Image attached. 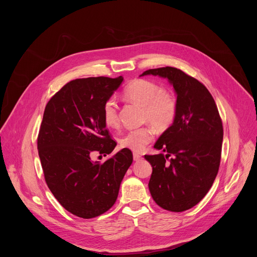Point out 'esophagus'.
<instances>
[{"label":"esophagus","instance_id":"esophagus-1","mask_svg":"<svg viewBox=\"0 0 257 257\" xmlns=\"http://www.w3.org/2000/svg\"><path fill=\"white\" fill-rule=\"evenodd\" d=\"M141 159H142V157H141L140 155H138V154H136V153L133 154V160H134L135 162H138V161H140Z\"/></svg>","mask_w":257,"mask_h":257}]
</instances>
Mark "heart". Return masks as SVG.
Here are the masks:
<instances>
[{"label":"heart","instance_id":"b5f03b06","mask_svg":"<svg viewBox=\"0 0 257 257\" xmlns=\"http://www.w3.org/2000/svg\"><path fill=\"white\" fill-rule=\"evenodd\" d=\"M126 99L142 106V119L152 123L158 130L165 131L175 122L178 105L175 96L157 82L137 78L124 89ZM102 120L106 127L116 128L120 123L119 109L114 98H108L102 107ZM155 137L154 127L148 125L127 131L120 139L123 149L141 152Z\"/></svg>","mask_w":257,"mask_h":257}]
</instances>
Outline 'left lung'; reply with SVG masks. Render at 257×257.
Returning <instances> with one entry per match:
<instances>
[{
  "label": "left lung",
  "mask_w": 257,
  "mask_h": 257,
  "mask_svg": "<svg viewBox=\"0 0 257 257\" xmlns=\"http://www.w3.org/2000/svg\"><path fill=\"white\" fill-rule=\"evenodd\" d=\"M168 78L177 93L174 124L155 144L166 155H145L153 173L149 183L156 203L180 212L196 205L208 192L221 163L224 129L215 101L197 79L174 67L144 71Z\"/></svg>",
  "instance_id": "obj_1"
}]
</instances>
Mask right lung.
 I'll return each instance as SVG.
<instances>
[{
  "instance_id": "add662e5",
  "label": "right lung",
  "mask_w": 257,
  "mask_h": 257,
  "mask_svg": "<svg viewBox=\"0 0 257 257\" xmlns=\"http://www.w3.org/2000/svg\"><path fill=\"white\" fill-rule=\"evenodd\" d=\"M123 77H88L65 84L48 101L38 136V150L51 192L69 212L98 216L117 200L120 184L133 162L123 149L103 164L93 153L111 154L117 142L102 120V107Z\"/></svg>"
}]
</instances>
